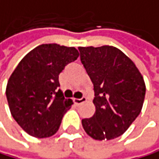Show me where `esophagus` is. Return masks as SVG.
Segmentation results:
<instances>
[{"instance_id": "34e87169", "label": "esophagus", "mask_w": 159, "mask_h": 159, "mask_svg": "<svg viewBox=\"0 0 159 159\" xmlns=\"http://www.w3.org/2000/svg\"><path fill=\"white\" fill-rule=\"evenodd\" d=\"M86 102V98H81V99H73V102H74L75 104H81L83 102Z\"/></svg>"}]
</instances>
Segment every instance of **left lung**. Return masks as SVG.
I'll return each instance as SVG.
<instances>
[{
	"label": "left lung",
	"mask_w": 159,
	"mask_h": 159,
	"mask_svg": "<svg viewBox=\"0 0 159 159\" xmlns=\"http://www.w3.org/2000/svg\"><path fill=\"white\" fill-rule=\"evenodd\" d=\"M78 50L95 91L96 111L91 118L82 119L85 132L99 141L119 137L142 110L144 78L132 60L115 47H79Z\"/></svg>",
	"instance_id": "obj_1"
}]
</instances>
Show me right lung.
Segmentation results:
<instances>
[{
	"mask_svg": "<svg viewBox=\"0 0 159 159\" xmlns=\"http://www.w3.org/2000/svg\"><path fill=\"white\" fill-rule=\"evenodd\" d=\"M78 57L74 47L43 44L28 52L11 73L6 89L9 110L32 137L48 138L57 132L72 104L57 91L58 75Z\"/></svg>",
	"mask_w": 159,
	"mask_h": 159,
	"instance_id": "1",
	"label": "right lung"
}]
</instances>
